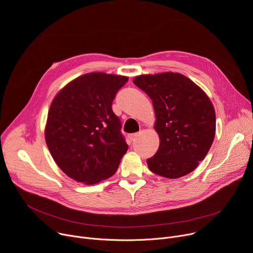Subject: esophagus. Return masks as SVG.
<instances>
[{
    "label": "esophagus",
    "mask_w": 253,
    "mask_h": 253,
    "mask_svg": "<svg viewBox=\"0 0 253 253\" xmlns=\"http://www.w3.org/2000/svg\"><path fill=\"white\" fill-rule=\"evenodd\" d=\"M140 133L141 132H134V133H131V134H129V139L132 141V140H134V139H137L139 135H140Z\"/></svg>",
    "instance_id": "34e87169"
}]
</instances>
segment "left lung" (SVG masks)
Segmentation results:
<instances>
[{
	"mask_svg": "<svg viewBox=\"0 0 253 253\" xmlns=\"http://www.w3.org/2000/svg\"><path fill=\"white\" fill-rule=\"evenodd\" d=\"M133 84L150 97L156 114L160 146L147 159L149 169L167 178L186 175L204 160L215 138L216 114L210 98L179 73L142 75Z\"/></svg>",
	"mask_w": 253,
	"mask_h": 253,
	"instance_id": "1",
	"label": "left lung"
}]
</instances>
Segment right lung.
<instances>
[{"label":"right lung","mask_w":253,"mask_h":253,"mask_svg":"<svg viewBox=\"0 0 253 253\" xmlns=\"http://www.w3.org/2000/svg\"><path fill=\"white\" fill-rule=\"evenodd\" d=\"M127 77L90 73L62 89L51 102L45 141L55 163L76 181L95 184L118 170L128 146L112 111Z\"/></svg>","instance_id":"obj_1"}]
</instances>
